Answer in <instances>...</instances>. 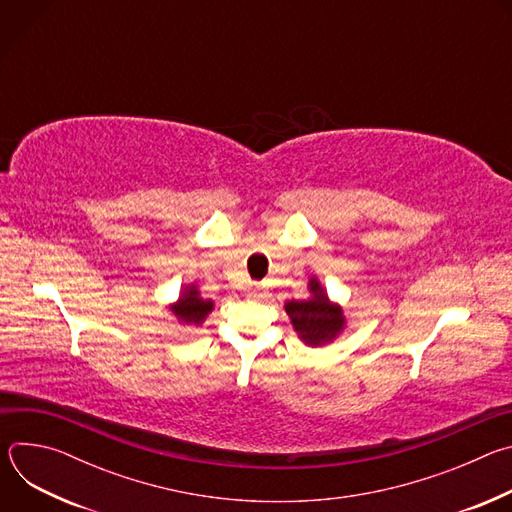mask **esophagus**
<instances>
[{
    "label": "esophagus",
    "mask_w": 512,
    "mask_h": 512,
    "mask_svg": "<svg viewBox=\"0 0 512 512\" xmlns=\"http://www.w3.org/2000/svg\"><path fill=\"white\" fill-rule=\"evenodd\" d=\"M247 296H249L251 300L261 298V287H259V285H249V289H247Z\"/></svg>",
    "instance_id": "esophagus-1"
}]
</instances>
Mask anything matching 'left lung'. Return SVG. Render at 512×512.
Instances as JSON below:
<instances>
[{"instance_id":"1","label":"left lung","mask_w":512,"mask_h":512,"mask_svg":"<svg viewBox=\"0 0 512 512\" xmlns=\"http://www.w3.org/2000/svg\"><path fill=\"white\" fill-rule=\"evenodd\" d=\"M308 289L312 298L291 300L285 304V312L294 324L298 336L310 346H322L332 342L346 324L342 308L332 304L324 287L316 277L310 279Z\"/></svg>"}]
</instances>
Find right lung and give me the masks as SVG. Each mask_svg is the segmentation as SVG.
<instances>
[{"mask_svg": "<svg viewBox=\"0 0 512 512\" xmlns=\"http://www.w3.org/2000/svg\"><path fill=\"white\" fill-rule=\"evenodd\" d=\"M212 308H214L212 300L200 298L198 287L192 283V285L182 289V296L172 306V312L178 318V322L200 326L204 322V318L212 312Z\"/></svg>", "mask_w": 512, "mask_h": 512, "instance_id": "right-lung-1", "label": "right lung"}]
</instances>
